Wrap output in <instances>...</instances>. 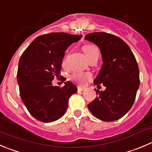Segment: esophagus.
<instances>
[{
  "label": "esophagus",
  "mask_w": 152,
  "mask_h": 152,
  "mask_svg": "<svg viewBox=\"0 0 152 152\" xmlns=\"http://www.w3.org/2000/svg\"><path fill=\"white\" fill-rule=\"evenodd\" d=\"M85 88H82V87H78V91H83L85 90Z\"/></svg>",
  "instance_id": "obj_1"
}]
</instances>
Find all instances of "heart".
I'll return each instance as SVG.
<instances>
[{
	"label": "heart",
	"instance_id": "1",
	"mask_svg": "<svg viewBox=\"0 0 152 152\" xmlns=\"http://www.w3.org/2000/svg\"><path fill=\"white\" fill-rule=\"evenodd\" d=\"M85 56L89 60L92 57L95 56L96 55H99V50L96 46L92 45H85L82 48ZM92 79V75L90 73H75L70 76V79L73 82H76L78 85L84 86L87 84L88 81Z\"/></svg>",
	"mask_w": 152,
	"mask_h": 152
}]
</instances>
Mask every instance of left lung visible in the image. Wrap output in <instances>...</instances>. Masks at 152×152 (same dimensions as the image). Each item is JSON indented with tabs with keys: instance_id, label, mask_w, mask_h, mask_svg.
<instances>
[{
	"instance_id": "obj_1",
	"label": "left lung",
	"mask_w": 152,
	"mask_h": 152,
	"mask_svg": "<svg viewBox=\"0 0 152 152\" xmlns=\"http://www.w3.org/2000/svg\"><path fill=\"white\" fill-rule=\"evenodd\" d=\"M85 39L95 44L101 51L103 64L94 81L105 87L88 104L93 115L105 122L122 118L132 107L140 86L137 62L129 45L119 37L106 32L87 34Z\"/></svg>"
}]
</instances>
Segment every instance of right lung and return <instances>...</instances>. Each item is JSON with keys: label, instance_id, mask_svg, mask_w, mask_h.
<instances>
[{"label": "right lung", "instance_id": "add662e5", "mask_svg": "<svg viewBox=\"0 0 152 152\" xmlns=\"http://www.w3.org/2000/svg\"><path fill=\"white\" fill-rule=\"evenodd\" d=\"M82 35L51 32L34 39L20 56L17 80L20 98L31 115L43 123L61 118L67 110L68 99L77 92L72 82L53 86L58 77L64 51Z\"/></svg>", "mask_w": 152, "mask_h": 152}]
</instances>
